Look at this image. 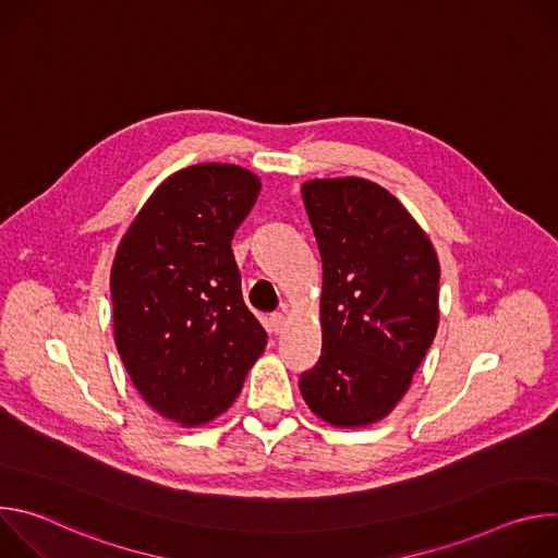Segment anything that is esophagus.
<instances>
[{
	"label": "esophagus",
	"mask_w": 558,
	"mask_h": 558,
	"mask_svg": "<svg viewBox=\"0 0 558 558\" xmlns=\"http://www.w3.org/2000/svg\"><path fill=\"white\" fill-rule=\"evenodd\" d=\"M267 327H269V333H280L282 327H284V313H280V311L271 313Z\"/></svg>",
	"instance_id": "obj_1"
}]
</instances>
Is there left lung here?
<instances>
[{
  "label": "left lung",
  "instance_id": "1",
  "mask_svg": "<svg viewBox=\"0 0 558 558\" xmlns=\"http://www.w3.org/2000/svg\"><path fill=\"white\" fill-rule=\"evenodd\" d=\"M302 201L323 258V353L300 392L333 426H368L402 400L435 340L439 260L407 207L366 179L308 181Z\"/></svg>",
  "mask_w": 558,
  "mask_h": 558
}]
</instances>
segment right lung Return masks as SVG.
<instances>
[{
  "instance_id": "right-lung-1",
  "label": "right lung",
  "mask_w": 558,
  "mask_h": 558,
  "mask_svg": "<svg viewBox=\"0 0 558 558\" xmlns=\"http://www.w3.org/2000/svg\"><path fill=\"white\" fill-rule=\"evenodd\" d=\"M260 179L201 163L154 190L117 250L114 342L143 400L201 426L225 413L267 344L247 308L231 241Z\"/></svg>"
}]
</instances>
